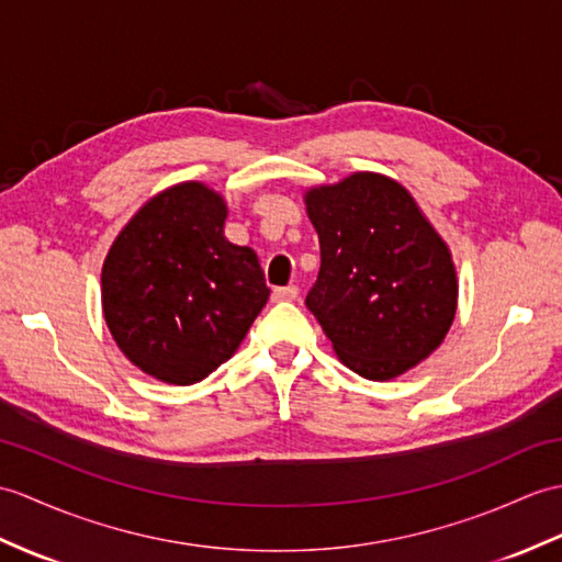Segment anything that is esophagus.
Instances as JSON below:
<instances>
[{"label":"esophagus","instance_id":"1","mask_svg":"<svg viewBox=\"0 0 562 562\" xmlns=\"http://www.w3.org/2000/svg\"><path fill=\"white\" fill-rule=\"evenodd\" d=\"M299 296V286L296 284H286V286H276L272 290V299L276 302H292V299Z\"/></svg>","mask_w":562,"mask_h":562}]
</instances>
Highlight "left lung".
<instances>
[{"instance_id":"obj_1","label":"left lung","mask_w":562,"mask_h":562,"mask_svg":"<svg viewBox=\"0 0 562 562\" xmlns=\"http://www.w3.org/2000/svg\"><path fill=\"white\" fill-rule=\"evenodd\" d=\"M321 270L306 306L351 371L390 381L434 351L458 308L446 241L409 191L373 172L311 189Z\"/></svg>"}]
</instances>
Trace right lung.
I'll list each match as a JSON object with an SVG mask.
<instances>
[{"label":"right lung","instance_id":"right-lung-1","mask_svg":"<svg viewBox=\"0 0 562 562\" xmlns=\"http://www.w3.org/2000/svg\"><path fill=\"white\" fill-rule=\"evenodd\" d=\"M225 217L215 191L187 181L143 205L104 258L108 328L128 361L158 381H203L268 302L258 256L225 239Z\"/></svg>","mask_w":562,"mask_h":562}]
</instances>
